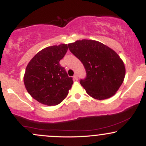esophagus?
<instances>
[{
	"label": "esophagus",
	"instance_id": "esophagus-1",
	"mask_svg": "<svg viewBox=\"0 0 146 146\" xmlns=\"http://www.w3.org/2000/svg\"><path fill=\"white\" fill-rule=\"evenodd\" d=\"M73 79H74V80H78V75H75L74 76H73Z\"/></svg>",
	"mask_w": 146,
	"mask_h": 146
}]
</instances>
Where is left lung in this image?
Here are the masks:
<instances>
[{"instance_id":"8db88e82","label":"left lung","mask_w":146,"mask_h":146,"mask_svg":"<svg viewBox=\"0 0 146 146\" xmlns=\"http://www.w3.org/2000/svg\"><path fill=\"white\" fill-rule=\"evenodd\" d=\"M68 46L86 70V78L80 80V84L86 93L99 100L113 96L123 83L125 73L124 64L116 52L91 40H78Z\"/></svg>"}]
</instances>
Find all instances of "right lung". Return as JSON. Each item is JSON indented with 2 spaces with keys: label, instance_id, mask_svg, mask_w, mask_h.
Instances as JSON below:
<instances>
[{
  "label": "right lung",
  "instance_id": "add662e5",
  "mask_svg": "<svg viewBox=\"0 0 146 146\" xmlns=\"http://www.w3.org/2000/svg\"><path fill=\"white\" fill-rule=\"evenodd\" d=\"M67 44L41 50L27 66L24 83L33 99L46 106L59 104L67 96L73 81L60 61L67 52Z\"/></svg>",
  "mask_w": 146,
  "mask_h": 146
}]
</instances>
